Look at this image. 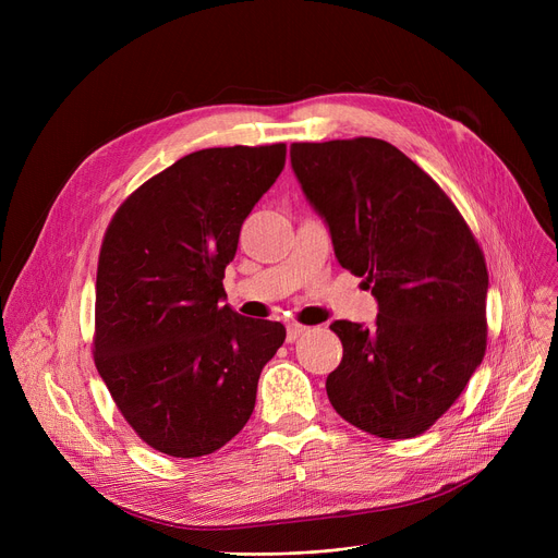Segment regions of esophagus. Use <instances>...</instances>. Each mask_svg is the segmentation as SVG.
<instances>
[{"label": "esophagus", "mask_w": 558, "mask_h": 558, "mask_svg": "<svg viewBox=\"0 0 558 558\" xmlns=\"http://www.w3.org/2000/svg\"><path fill=\"white\" fill-rule=\"evenodd\" d=\"M307 332V328L305 326H299V324H289L287 326V341L289 343H294L299 337H303Z\"/></svg>", "instance_id": "34e87169"}]
</instances>
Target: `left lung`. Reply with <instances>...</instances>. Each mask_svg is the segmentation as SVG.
Returning a JSON list of instances; mask_svg holds the SVG:
<instances>
[{
  "label": "left lung",
  "mask_w": 558,
  "mask_h": 558,
  "mask_svg": "<svg viewBox=\"0 0 558 558\" xmlns=\"http://www.w3.org/2000/svg\"><path fill=\"white\" fill-rule=\"evenodd\" d=\"M289 156L339 264L377 301L375 326H330L343 357L328 398L368 434L418 436L484 360V253L448 194L385 140L296 142Z\"/></svg>",
  "instance_id": "left-lung-1"
}]
</instances>
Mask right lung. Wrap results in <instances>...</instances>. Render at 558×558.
Instances as JSON below:
<instances>
[{
  "label": "right lung",
  "instance_id": "obj_1",
  "mask_svg": "<svg viewBox=\"0 0 558 558\" xmlns=\"http://www.w3.org/2000/svg\"><path fill=\"white\" fill-rule=\"evenodd\" d=\"M287 146L201 149L137 187L99 253L95 364L146 446L213 454L246 425L278 320L223 305L240 230L284 167Z\"/></svg>",
  "mask_w": 558,
  "mask_h": 558
}]
</instances>
